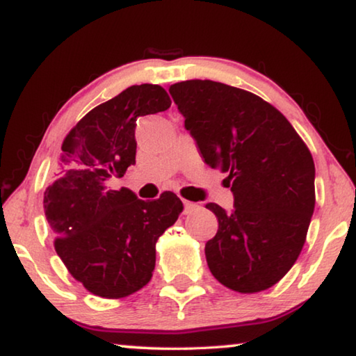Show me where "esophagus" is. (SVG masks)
<instances>
[{"label": "esophagus", "mask_w": 356, "mask_h": 356, "mask_svg": "<svg viewBox=\"0 0 356 356\" xmlns=\"http://www.w3.org/2000/svg\"><path fill=\"white\" fill-rule=\"evenodd\" d=\"M184 208H185V214H188V212H192V211L196 209V204L192 203V201L184 200Z\"/></svg>", "instance_id": "34e87169"}]
</instances>
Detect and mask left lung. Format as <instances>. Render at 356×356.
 <instances>
[{"mask_svg": "<svg viewBox=\"0 0 356 356\" xmlns=\"http://www.w3.org/2000/svg\"><path fill=\"white\" fill-rule=\"evenodd\" d=\"M200 155L229 174L235 208L208 203L219 222L204 252L214 278L261 293L289 272L315 209V163L286 116L259 95L211 79L171 84Z\"/></svg>", "mask_w": 356, "mask_h": 356, "instance_id": "obj_1", "label": "left lung"}]
</instances>
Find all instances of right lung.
Returning <instances> with one entry per match:
<instances>
[{"instance_id": "add662e5", "label": "right lung", "mask_w": 356, "mask_h": 356, "mask_svg": "<svg viewBox=\"0 0 356 356\" xmlns=\"http://www.w3.org/2000/svg\"><path fill=\"white\" fill-rule=\"evenodd\" d=\"M171 107L158 84H139L97 105L62 142L59 171L44 192L57 256L104 299L131 296L152 280L156 241L184 211L176 193L142 201L113 187L136 163V121Z\"/></svg>"}]
</instances>
